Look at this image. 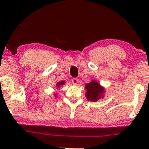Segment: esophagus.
<instances>
[{"instance_id":"esophagus-1","label":"esophagus","mask_w":149,"mask_h":149,"mask_svg":"<svg viewBox=\"0 0 149 149\" xmlns=\"http://www.w3.org/2000/svg\"><path fill=\"white\" fill-rule=\"evenodd\" d=\"M78 81H79V80L77 78H73L72 79V84H74V85H77L78 83Z\"/></svg>"}]
</instances>
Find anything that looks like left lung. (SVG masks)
I'll return each instance as SVG.
<instances>
[{"instance_id":"1","label":"left lung","mask_w":149,"mask_h":149,"mask_svg":"<svg viewBox=\"0 0 149 149\" xmlns=\"http://www.w3.org/2000/svg\"><path fill=\"white\" fill-rule=\"evenodd\" d=\"M86 98L88 101L96 102L99 98H100L101 95L102 94L104 90L100 84H98L95 81H91V83L86 84Z\"/></svg>"}]
</instances>
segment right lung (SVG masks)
Here are the masks:
<instances>
[{"mask_svg": "<svg viewBox=\"0 0 149 149\" xmlns=\"http://www.w3.org/2000/svg\"><path fill=\"white\" fill-rule=\"evenodd\" d=\"M63 84H64V81H61V82H59V83H57L56 85H57V86H59L61 85H63Z\"/></svg>", "mask_w": 149, "mask_h": 149, "instance_id": "right-lung-1", "label": "right lung"}]
</instances>
